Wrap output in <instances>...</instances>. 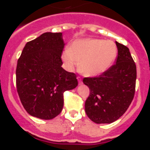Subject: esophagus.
<instances>
[{
    "label": "esophagus",
    "instance_id": "34e87169",
    "mask_svg": "<svg viewBox=\"0 0 150 150\" xmlns=\"http://www.w3.org/2000/svg\"><path fill=\"white\" fill-rule=\"evenodd\" d=\"M77 80H78V82H79V84H81V83H82L81 77H79V76H77Z\"/></svg>",
    "mask_w": 150,
    "mask_h": 150
}]
</instances>
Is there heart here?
I'll return each instance as SVG.
<instances>
[{"label":"heart","instance_id":"b5f03b06","mask_svg":"<svg viewBox=\"0 0 150 150\" xmlns=\"http://www.w3.org/2000/svg\"><path fill=\"white\" fill-rule=\"evenodd\" d=\"M117 46L111 40L86 38L75 40L62 54L64 67L69 71L78 65L86 76H96L111 67L117 56Z\"/></svg>","mask_w":150,"mask_h":150}]
</instances>
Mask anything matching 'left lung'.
<instances>
[{
	"label": "left lung",
	"mask_w": 150,
	"mask_h": 150,
	"mask_svg": "<svg viewBox=\"0 0 150 150\" xmlns=\"http://www.w3.org/2000/svg\"><path fill=\"white\" fill-rule=\"evenodd\" d=\"M118 55L115 64L98 77H86L90 89L85 110L97 124L112 123L124 114L134 96L136 65L127 46L116 42Z\"/></svg>",
	"instance_id": "1"
}]
</instances>
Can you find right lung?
Here are the masks:
<instances>
[{
  "label": "right lung",
  "instance_id": "obj_1",
  "mask_svg": "<svg viewBox=\"0 0 150 150\" xmlns=\"http://www.w3.org/2000/svg\"><path fill=\"white\" fill-rule=\"evenodd\" d=\"M62 33L46 32L25 44L18 62L16 87L25 110L41 120L62 112L64 92L78 85L76 74L62 68Z\"/></svg>",
  "mask_w": 150,
  "mask_h": 150
}]
</instances>
